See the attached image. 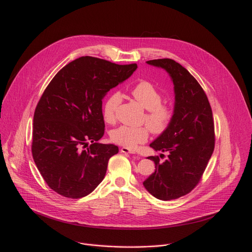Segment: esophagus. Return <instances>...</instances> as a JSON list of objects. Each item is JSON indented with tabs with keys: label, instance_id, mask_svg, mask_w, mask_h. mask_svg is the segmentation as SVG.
<instances>
[{
	"label": "esophagus",
	"instance_id": "esophagus-1",
	"mask_svg": "<svg viewBox=\"0 0 252 252\" xmlns=\"http://www.w3.org/2000/svg\"><path fill=\"white\" fill-rule=\"evenodd\" d=\"M121 152H122V153H124V154H130V155H134V154H135V152H134V151L129 150V149L125 148V147H124V148H122Z\"/></svg>",
	"mask_w": 252,
	"mask_h": 252
}]
</instances>
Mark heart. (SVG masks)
Listing matches in <instances>:
<instances>
[{
  "label": "heart",
  "mask_w": 252,
  "mask_h": 252,
  "mask_svg": "<svg viewBox=\"0 0 252 252\" xmlns=\"http://www.w3.org/2000/svg\"><path fill=\"white\" fill-rule=\"evenodd\" d=\"M133 98L147 110L145 117L151 130L156 134L164 132L173 119V109L162 103V93L153 83L141 81L131 89ZM123 97L119 92L111 94L105 99L102 107L103 120L107 124H114L117 119V111ZM150 130L147 126H122L114 129L111 138L114 142L127 149H135L149 138Z\"/></svg>",
  "instance_id": "heart-1"
}]
</instances>
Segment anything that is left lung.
<instances>
[{"label": "left lung", "instance_id": "8db88e82", "mask_svg": "<svg viewBox=\"0 0 252 252\" xmlns=\"http://www.w3.org/2000/svg\"><path fill=\"white\" fill-rule=\"evenodd\" d=\"M169 75L174 90L173 119L168 128L150 145L156 152H168L167 158L154 160L156 171L143 187L160 200L190 192L199 183L214 150V124L208 98L189 71L170 59L147 62ZM163 156L162 154L160 157Z\"/></svg>", "mask_w": 252, "mask_h": 252}]
</instances>
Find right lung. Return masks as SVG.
Here are the masks:
<instances>
[{
  "instance_id": "obj_1",
  "label": "right lung",
  "mask_w": 252,
  "mask_h": 252,
  "mask_svg": "<svg viewBox=\"0 0 252 252\" xmlns=\"http://www.w3.org/2000/svg\"><path fill=\"white\" fill-rule=\"evenodd\" d=\"M136 68V63L81 57L64 65L45 90L33 115L32 154L57 193L81 198L101 183L109 159L119 153L115 145L97 142L104 133L102 98Z\"/></svg>"
}]
</instances>
